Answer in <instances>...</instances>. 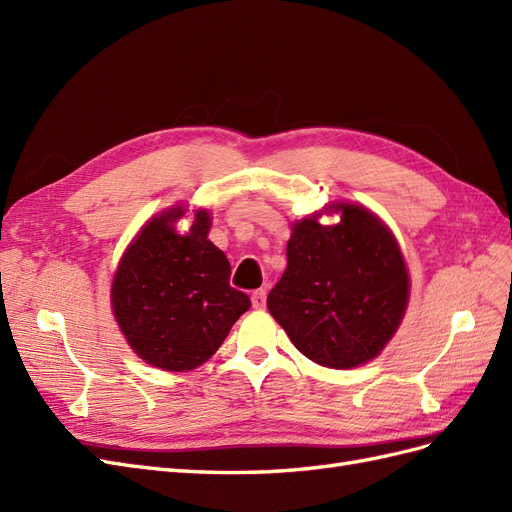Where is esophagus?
Listing matches in <instances>:
<instances>
[{
  "label": "esophagus",
  "instance_id": "esophagus-1",
  "mask_svg": "<svg viewBox=\"0 0 512 512\" xmlns=\"http://www.w3.org/2000/svg\"><path fill=\"white\" fill-rule=\"evenodd\" d=\"M265 303H267V290H265V288L254 290V294H252V305H254L256 309H262V307H265Z\"/></svg>",
  "mask_w": 512,
  "mask_h": 512
}]
</instances>
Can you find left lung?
<instances>
[{
    "mask_svg": "<svg viewBox=\"0 0 512 512\" xmlns=\"http://www.w3.org/2000/svg\"><path fill=\"white\" fill-rule=\"evenodd\" d=\"M333 226L318 215L292 224L288 267L267 307L301 354L350 369L376 359L404 318L410 277L391 230L361 205L339 203Z\"/></svg>",
    "mask_w": 512,
    "mask_h": 512,
    "instance_id": "obj_1",
    "label": "left lung"
}]
</instances>
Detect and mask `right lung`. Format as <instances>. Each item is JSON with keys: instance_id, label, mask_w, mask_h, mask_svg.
Instances as JSON below:
<instances>
[{"instance_id": "obj_1", "label": "right lung", "mask_w": 512, "mask_h": 512, "mask_svg": "<svg viewBox=\"0 0 512 512\" xmlns=\"http://www.w3.org/2000/svg\"><path fill=\"white\" fill-rule=\"evenodd\" d=\"M183 207L151 218L123 254L111 288L113 312L132 350L153 367L190 371L203 365L250 309L232 288L230 262L207 235L211 218L196 211L190 232L175 222Z\"/></svg>"}]
</instances>
